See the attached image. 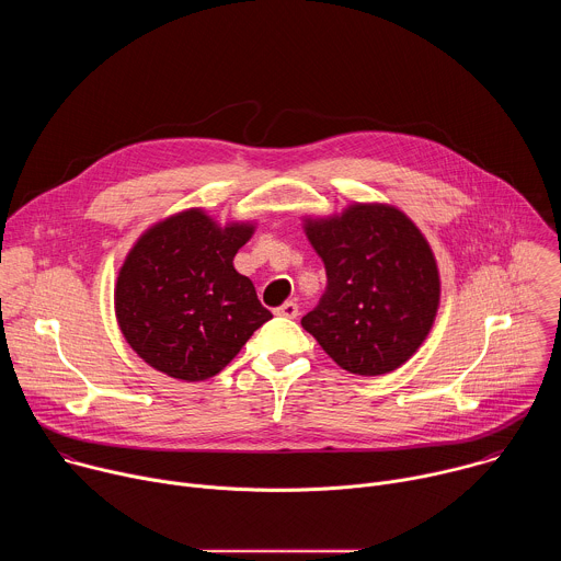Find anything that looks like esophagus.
I'll return each mask as SVG.
<instances>
[{"label": "esophagus", "instance_id": "esophagus-1", "mask_svg": "<svg viewBox=\"0 0 561 561\" xmlns=\"http://www.w3.org/2000/svg\"><path fill=\"white\" fill-rule=\"evenodd\" d=\"M277 317H286V319H295L299 314V306L295 301H286L279 308H275Z\"/></svg>", "mask_w": 561, "mask_h": 561}]
</instances>
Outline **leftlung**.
<instances>
[{"label": "left lung", "instance_id": "1", "mask_svg": "<svg viewBox=\"0 0 561 561\" xmlns=\"http://www.w3.org/2000/svg\"><path fill=\"white\" fill-rule=\"evenodd\" d=\"M304 228L327 268V290L301 317L304 331L355 375H383L411 359L439 306L437 264L420 228L383 204H355Z\"/></svg>", "mask_w": 561, "mask_h": 561}]
</instances>
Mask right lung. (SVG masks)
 Returning a JSON list of instances; mask_svg holds the SVG:
<instances>
[{"label":"right lung","mask_w":561,"mask_h":561,"mask_svg":"<svg viewBox=\"0 0 561 561\" xmlns=\"http://www.w3.org/2000/svg\"><path fill=\"white\" fill-rule=\"evenodd\" d=\"M255 226H217L193 208L148 228L128 253L115 312L130 348L184 381L217 375L273 317L232 266Z\"/></svg>","instance_id":"add662e5"}]
</instances>
